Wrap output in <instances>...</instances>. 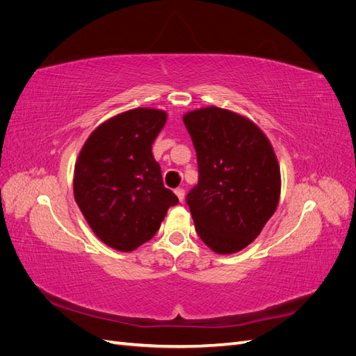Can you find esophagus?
<instances>
[{
	"instance_id": "esophagus-1",
	"label": "esophagus",
	"mask_w": 356,
	"mask_h": 356,
	"mask_svg": "<svg viewBox=\"0 0 356 356\" xmlns=\"http://www.w3.org/2000/svg\"><path fill=\"white\" fill-rule=\"evenodd\" d=\"M175 195H177V197L179 199V202H182V200H184V196H186V191H184V190H182V188H177V190H175Z\"/></svg>"
}]
</instances>
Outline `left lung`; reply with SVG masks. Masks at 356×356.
Here are the masks:
<instances>
[{
    "instance_id": "1",
    "label": "left lung",
    "mask_w": 356,
    "mask_h": 356,
    "mask_svg": "<svg viewBox=\"0 0 356 356\" xmlns=\"http://www.w3.org/2000/svg\"><path fill=\"white\" fill-rule=\"evenodd\" d=\"M197 156L199 181L187 204L199 238L217 254L250 245L272 217L281 170L266 135L251 120L208 106L184 115Z\"/></svg>"
}]
</instances>
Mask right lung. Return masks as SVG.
Returning <instances> with one entry per match:
<instances>
[{
  "label": "right lung",
  "mask_w": 356,
  "mask_h": 356,
  "mask_svg": "<svg viewBox=\"0 0 356 356\" xmlns=\"http://www.w3.org/2000/svg\"><path fill=\"white\" fill-rule=\"evenodd\" d=\"M166 113L135 108L95 129L74 170V197L98 238L117 251L149 241L178 197L163 186L152 145Z\"/></svg>",
  "instance_id": "obj_1"
}]
</instances>
